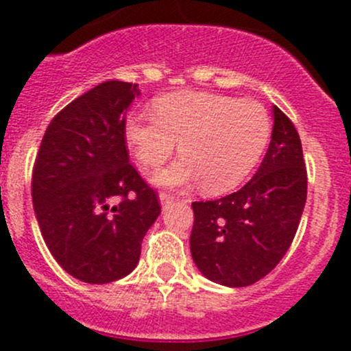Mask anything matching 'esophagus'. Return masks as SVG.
Instances as JSON below:
<instances>
[{
  "instance_id": "1",
  "label": "esophagus",
  "mask_w": 351,
  "mask_h": 351,
  "mask_svg": "<svg viewBox=\"0 0 351 351\" xmlns=\"http://www.w3.org/2000/svg\"><path fill=\"white\" fill-rule=\"evenodd\" d=\"M159 200H161L162 207H166V205L173 204V202L176 200V197L171 195V193H168V192H161L159 193Z\"/></svg>"
}]
</instances>
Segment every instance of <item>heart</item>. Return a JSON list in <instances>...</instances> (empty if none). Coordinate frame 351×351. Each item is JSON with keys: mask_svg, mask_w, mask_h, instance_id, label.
Here are the masks:
<instances>
[{"mask_svg": "<svg viewBox=\"0 0 351 351\" xmlns=\"http://www.w3.org/2000/svg\"><path fill=\"white\" fill-rule=\"evenodd\" d=\"M156 113L132 112L125 141L143 166L162 165L180 141V161L154 176L158 185L198 183L207 193L238 186L260 161L271 136V119L256 100L207 91H180L156 101Z\"/></svg>", "mask_w": 351, "mask_h": 351, "instance_id": "1", "label": "heart"}]
</instances>
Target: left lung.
Here are the masks:
<instances>
[{
	"instance_id": "1",
	"label": "left lung",
	"mask_w": 351,
	"mask_h": 351,
	"mask_svg": "<svg viewBox=\"0 0 351 351\" xmlns=\"http://www.w3.org/2000/svg\"><path fill=\"white\" fill-rule=\"evenodd\" d=\"M274 132L261 166L238 192L193 202L190 250L197 268L226 287H247L270 274L293 241L307 198L299 132L274 107Z\"/></svg>"
}]
</instances>
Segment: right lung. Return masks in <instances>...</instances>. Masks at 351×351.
<instances>
[{
  "label": "right lung",
  "instance_id": "obj_1",
  "mask_svg": "<svg viewBox=\"0 0 351 351\" xmlns=\"http://www.w3.org/2000/svg\"><path fill=\"white\" fill-rule=\"evenodd\" d=\"M136 84L105 81L49 123L32 173L42 238L59 265L86 284H108L136 268L158 193L129 161L125 117Z\"/></svg>",
  "mask_w": 351,
  "mask_h": 351
}]
</instances>
